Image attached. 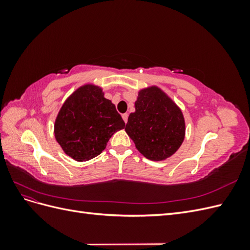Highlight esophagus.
Here are the masks:
<instances>
[{"instance_id":"34e87169","label":"esophagus","mask_w":250,"mask_h":250,"mask_svg":"<svg viewBox=\"0 0 250 250\" xmlns=\"http://www.w3.org/2000/svg\"><path fill=\"white\" fill-rule=\"evenodd\" d=\"M122 118H123V120H124V122L127 123V121H128V113H123Z\"/></svg>"}]
</instances>
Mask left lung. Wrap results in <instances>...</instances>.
Returning <instances> with one entry per match:
<instances>
[{"label": "left lung", "mask_w": 250, "mask_h": 250, "mask_svg": "<svg viewBox=\"0 0 250 250\" xmlns=\"http://www.w3.org/2000/svg\"><path fill=\"white\" fill-rule=\"evenodd\" d=\"M135 111L128 117L125 131L135 148L150 161H165L183 144L186 122L178 105L162 88L151 85L139 90Z\"/></svg>", "instance_id": "left-lung-1"}]
</instances>
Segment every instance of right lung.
Instances as JSON below:
<instances>
[{
    "label": "right lung",
    "mask_w": 250,
    "mask_h": 250,
    "mask_svg": "<svg viewBox=\"0 0 250 250\" xmlns=\"http://www.w3.org/2000/svg\"><path fill=\"white\" fill-rule=\"evenodd\" d=\"M125 123L115 104L93 83L79 86L63 102L54 123V135L63 152L86 162L106 148L111 135Z\"/></svg>",
    "instance_id": "1"
}]
</instances>
